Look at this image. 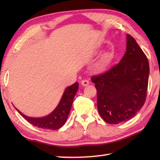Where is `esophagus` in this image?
<instances>
[{
	"mask_svg": "<svg viewBox=\"0 0 160 160\" xmlns=\"http://www.w3.org/2000/svg\"><path fill=\"white\" fill-rule=\"evenodd\" d=\"M89 84H90V82L88 80H82L81 81V85L82 86H88Z\"/></svg>",
	"mask_w": 160,
	"mask_h": 160,
	"instance_id": "34e87169",
	"label": "esophagus"
}]
</instances>
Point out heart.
<instances>
[{"mask_svg":"<svg viewBox=\"0 0 160 160\" xmlns=\"http://www.w3.org/2000/svg\"><path fill=\"white\" fill-rule=\"evenodd\" d=\"M113 59V54L112 52H106L102 56L101 58L97 64V68L99 70H104L109 66Z\"/></svg>","mask_w":160,"mask_h":160,"instance_id":"b5f03b06","label":"heart"}]
</instances>
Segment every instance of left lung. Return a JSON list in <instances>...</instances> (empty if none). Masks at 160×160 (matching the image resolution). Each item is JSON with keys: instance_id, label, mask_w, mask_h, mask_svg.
Wrapping results in <instances>:
<instances>
[{"instance_id": "8db88e82", "label": "left lung", "mask_w": 160, "mask_h": 160, "mask_svg": "<svg viewBox=\"0 0 160 160\" xmlns=\"http://www.w3.org/2000/svg\"><path fill=\"white\" fill-rule=\"evenodd\" d=\"M126 39V52L120 62L91 78L97 89L98 112L110 124L134 117L147 97L148 59L133 37L128 34Z\"/></svg>"}]
</instances>
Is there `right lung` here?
Masks as SVG:
<instances>
[{"label":"right lung","instance_id":"add662e5","mask_svg":"<svg viewBox=\"0 0 160 160\" xmlns=\"http://www.w3.org/2000/svg\"><path fill=\"white\" fill-rule=\"evenodd\" d=\"M78 90V82H75L66 89L59 104L53 112L42 118L29 117L22 113L17 109L19 113L23 116L29 123L39 128L57 130L64 125L71 109L74 97Z\"/></svg>","mask_w":160,"mask_h":160}]
</instances>
